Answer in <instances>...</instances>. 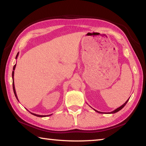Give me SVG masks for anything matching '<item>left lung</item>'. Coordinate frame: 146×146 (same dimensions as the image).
Here are the masks:
<instances>
[{
    "mask_svg": "<svg viewBox=\"0 0 146 146\" xmlns=\"http://www.w3.org/2000/svg\"><path fill=\"white\" fill-rule=\"evenodd\" d=\"M129 99H128L127 101H126V102H125L124 104H122V106H120V107H119V108H118L117 109H116V110H115L114 111H111V113H110V114H111V113H112V114H113V113H117V112H118V111H119L120 110H122V109L123 108V107H124V106H125V104H127V102H128V100H129ZM95 110V111L96 112H97V113H102V112H100V111H97V110Z\"/></svg>",
    "mask_w": 146,
    "mask_h": 146,
    "instance_id": "8db88e82",
    "label": "left lung"
}]
</instances>
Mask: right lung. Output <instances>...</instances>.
Listing matches in <instances>:
<instances>
[{
  "instance_id": "obj_1",
  "label": "right lung",
  "mask_w": 146,
  "mask_h": 146,
  "mask_svg": "<svg viewBox=\"0 0 146 146\" xmlns=\"http://www.w3.org/2000/svg\"><path fill=\"white\" fill-rule=\"evenodd\" d=\"M18 55H19V52H18V53H17V56H16V58H15L16 59L17 58V57H18ZM15 67H16V64L13 66V71H12V78H13V91H14L15 96V97L17 98V100L19 101L18 97H17V96L15 88V84H14V70H15ZM30 113H31V114H32V115L36 116V117H48V116H50V115H52V114H51V115H36V114H35V113H31V112H30Z\"/></svg>"
}]
</instances>
